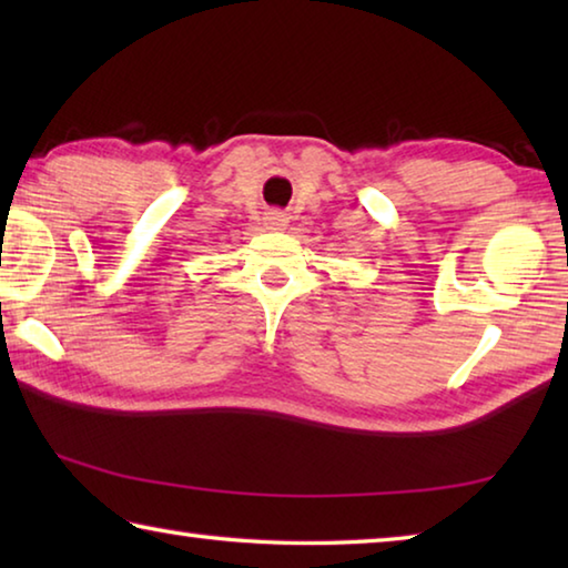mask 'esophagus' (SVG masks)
<instances>
[{"mask_svg": "<svg viewBox=\"0 0 568 568\" xmlns=\"http://www.w3.org/2000/svg\"><path fill=\"white\" fill-rule=\"evenodd\" d=\"M265 220H267V225H271L273 230H283L287 225V217L283 213H271Z\"/></svg>", "mask_w": 568, "mask_h": 568, "instance_id": "obj_1", "label": "esophagus"}]
</instances>
